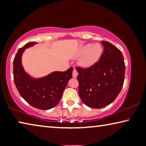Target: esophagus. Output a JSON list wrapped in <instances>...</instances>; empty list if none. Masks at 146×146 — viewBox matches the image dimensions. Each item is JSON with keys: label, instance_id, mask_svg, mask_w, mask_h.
<instances>
[{"label": "esophagus", "instance_id": "1", "mask_svg": "<svg viewBox=\"0 0 146 146\" xmlns=\"http://www.w3.org/2000/svg\"><path fill=\"white\" fill-rule=\"evenodd\" d=\"M77 75H78L77 71H76V69H74L73 71V78H76V77H77Z\"/></svg>", "mask_w": 146, "mask_h": 146}]
</instances>
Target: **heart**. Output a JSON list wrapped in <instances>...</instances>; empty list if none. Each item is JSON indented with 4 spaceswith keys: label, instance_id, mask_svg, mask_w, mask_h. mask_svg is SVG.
Returning <instances> with one entry per match:
<instances>
[{
    "label": "heart",
    "instance_id": "b5f03b06",
    "mask_svg": "<svg viewBox=\"0 0 146 146\" xmlns=\"http://www.w3.org/2000/svg\"><path fill=\"white\" fill-rule=\"evenodd\" d=\"M103 53V48L100 44H84L77 51L76 56L81 57L80 64L84 68H88L98 62Z\"/></svg>",
    "mask_w": 146,
    "mask_h": 146
}]
</instances>
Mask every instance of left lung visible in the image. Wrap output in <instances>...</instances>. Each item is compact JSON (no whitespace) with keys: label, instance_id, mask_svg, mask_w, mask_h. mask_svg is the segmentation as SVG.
Wrapping results in <instances>:
<instances>
[{"label":"left lung","instance_id":"8db88e82","mask_svg":"<svg viewBox=\"0 0 146 146\" xmlns=\"http://www.w3.org/2000/svg\"><path fill=\"white\" fill-rule=\"evenodd\" d=\"M104 52L99 61L88 69L76 68L78 93L89 107L99 109L110 104L120 93L125 75L122 53L106 41H101Z\"/></svg>","mask_w":146,"mask_h":146}]
</instances>
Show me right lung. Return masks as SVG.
<instances>
[{
	"label": "right lung",
	"mask_w": 146,
	"mask_h": 146,
	"mask_svg": "<svg viewBox=\"0 0 146 146\" xmlns=\"http://www.w3.org/2000/svg\"><path fill=\"white\" fill-rule=\"evenodd\" d=\"M37 42H31L20 48L13 60V78L20 95L29 104L48 110L58 104L69 80L72 78L73 68L66 71H53L42 77L35 78L26 73L22 64V56L27 48Z\"/></svg>",
	"instance_id": "obj_1"
}]
</instances>
